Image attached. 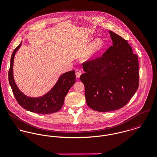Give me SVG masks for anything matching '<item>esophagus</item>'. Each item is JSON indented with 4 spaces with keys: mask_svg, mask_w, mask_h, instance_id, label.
I'll list each match as a JSON object with an SVG mask.
<instances>
[{
    "mask_svg": "<svg viewBox=\"0 0 157 157\" xmlns=\"http://www.w3.org/2000/svg\"><path fill=\"white\" fill-rule=\"evenodd\" d=\"M75 74H76V78H79L81 76V75L82 74L81 73V71L80 69H76V71H75Z\"/></svg>",
    "mask_w": 157,
    "mask_h": 157,
    "instance_id": "esophagus-1",
    "label": "esophagus"
}]
</instances>
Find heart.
Returning <instances> with one entry per match:
<instances>
[{"label": "heart", "instance_id": "1", "mask_svg": "<svg viewBox=\"0 0 157 157\" xmlns=\"http://www.w3.org/2000/svg\"><path fill=\"white\" fill-rule=\"evenodd\" d=\"M103 45L104 42L101 38L97 37L94 39L86 47L84 53L81 57V60L85 61L92 59L97 53L103 48Z\"/></svg>", "mask_w": 157, "mask_h": 157}]
</instances>
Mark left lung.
<instances>
[{"label": "left lung", "mask_w": 157, "mask_h": 157, "mask_svg": "<svg viewBox=\"0 0 157 157\" xmlns=\"http://www.w3.org/2000/svg\"><path fill=\"white\" fill-rule=\"evenodd\" d=\"M112 46L99 58L83 63L80 79L87 105L109 112L126 105L139 87V61L127 40L109 31Z\"/></svg>", "instance_id": "1"}]
</instances>
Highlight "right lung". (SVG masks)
<instances>
[{"label":"right lung","instance_id":"add662e5","mask_svg":"<svg viewBox=\"0 0 157 157\" xmlns=\"http://www.w3.org/2000/svg\"><path fill=\"white\" fill-rule=\"evenodd\" d=\"M21 45L22 42L12 52L8 73L9 82L12 88L13 96L21 107L30 112L40 114H49L58 112L62 108L64 102V98L69 90L75 83L76 76L75 71L61 75L56 84L44 95L37 97L27 96L21 92L17 86L13 74L14 57Z\"/></svg>","mask_w":157,"mask_h":157}]
</instances>
